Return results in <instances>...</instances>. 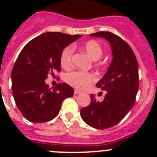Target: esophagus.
Returning <instances> with one entry per match:
<instances>
[{"instance_id":"34e87169","label":"esophagus","mask_w":157,"mask_h":157,"mask_svg":"<svg viewBox=\"0 0 157 157\" xmlns=\"http://www.w3.org/2000/svg\"><path fill=\"white\" fill-rule=\"evenodd\" d=\"M75 95H77V94H79L80 93H81V91H79V90H75Z\"/></svg>"}]
</instances>
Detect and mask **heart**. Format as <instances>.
I'll return each instance as SVG.
<instances>
[{
    "mask_svg": "<svg viewBox=\"0 0 157 157\" xmlns=\"http://www.w3.org/2000/svg\"><path fill=\"white\" fill-rule=\"evenodd\" d=\"M81 48L93 60H98L103 55V48L99 42L94 40H90L84 43L82 45ZM73 52L74 48L71 45L63 48L60 55V64L63 67H70L71 65ZM95 76L92 73H85L82 71L69 72L65 76V80L69 85L80 90L86 88L92 82L95 81Z\"/></svg>",
    "mask_w": 157,
    "mask_h": 157,
    "instance_id": "heart-1",
    "label": "heart"
}]
</instances>
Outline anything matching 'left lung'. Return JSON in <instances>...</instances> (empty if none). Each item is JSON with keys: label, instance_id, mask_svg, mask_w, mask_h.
Wrapping results in <instances>:
<instances>
[{"label": "left lung", "instance_id": "1", "mask_svg": "<svg viewBox=\"0 0 157 157\" xmlns=\"http://www.w3.org/2000/svg\"><path fill=\"white\" fill-rule=\"evenodd\" d=\"M90 35L109 41L113 56L107 72L96 85L106 90L104 101H97L91 94L90 105L80 111L85 123L102 130L118 124L134 106L139 87L138 65L132 48L120 37L109 31Z\"/></svg>", "mask_w": 157, "mask_h": 157}]
</instances>
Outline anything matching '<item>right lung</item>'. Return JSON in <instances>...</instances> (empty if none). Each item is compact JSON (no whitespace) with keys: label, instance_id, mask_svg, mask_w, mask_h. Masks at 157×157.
<instances>
[{"label":"right lung","instance_id":"obj_1","mask_svg":"<svg viewBox=\"0 0 157 157\" xmlns=\"http://www.w3.org/2000/svg\"><path fill=\"white\" fill-rule=\"evenodd\" d=\"M81 37L47 32L29 41L20 52L11 73L12 94L17 108L30 122L52 120L64 99L73 96L74 89L67 83H58L51 90L45 79L60 71L63 48Z\"/></svg>","mask_w":157,"mask_h":157}]
</instances>
